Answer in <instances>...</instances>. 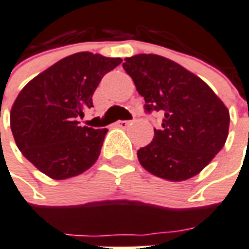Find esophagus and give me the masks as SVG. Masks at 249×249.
Listing matches in <instances>:
<instances>
[{
    "instance_id": "esophagus-1",
    "label": "esophagus",
    "mask_w": 249,
    "mask_h": 249,
    "mask_svg": "<svg viewBox=\"0 0 249 249\" xmlns=\"http://www.w3.org/2000/svg\"><path fill=\"white\" fill-rule=\"evenodd\" d=\"M129 124H130L129 120H120V121L116 123V126H119V128H126Z\"/></svg>"
}]
</instances>
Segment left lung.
<instances>
[{"instance_id":"1","label":"left lung","mask_w":249,"mask_h":249,"mask_svg":"<svg viewBox=\"0 0 249 249\" xmlns=\"http://www.w3.org/2000/svg\"><path fill=\"white\" fill-rule=\"evenodd\" d=\"M125 72L145 100L146 113L163 116L153 141L137 150L153 176L181 182L196 176L224 146L230 112L200 78L154 54L125 58Z\"/></svg>"}]
</instances>
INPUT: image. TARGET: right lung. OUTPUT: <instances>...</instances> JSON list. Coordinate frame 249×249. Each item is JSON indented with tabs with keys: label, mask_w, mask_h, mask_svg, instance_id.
Listing matches in <instances>:
<instances>
[{
	"label": "right lung",
	"mask_w": 249,
	"mask_h": 249,
	"mask_svg": "<svg viewBox=\"0 0 249 249\" xmlns=\"http://www.w3.org/2000/svg\"><path fill=\"white\" fill-rule=\"evenodd\" d=\"M120 58L78 53L59 60L25 86L10 112L18 149L46 176L66 179L96 162L108 129L82 126L103 76Z\"/></svg>",
	"instance_id": "add662e5"
}]
</instances>
